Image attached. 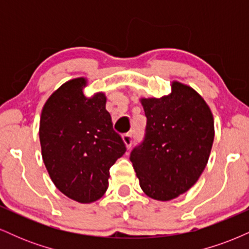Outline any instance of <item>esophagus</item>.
<instances>
[{
	"mask_svg": "<svg viewBox=\"0 0 249 249\" xmlns=\"http://www.w3.org/2000/svg\"><path fill=\"white\" fill-rule=\"evenodd\" d=\"M123 141H124L125 145H126V147L130 148L131 145H132V142H133V136H132V133H125V134H123Z\"/></svg>",
	"mask_w": 249,
	"mask_h": 249,
	"instance_id": "34e87169",
	"label": "esophagus"
}]
</instances>
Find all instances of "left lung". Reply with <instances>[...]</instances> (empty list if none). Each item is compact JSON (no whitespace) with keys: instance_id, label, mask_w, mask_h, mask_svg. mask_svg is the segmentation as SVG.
Here are the masks:
<instances>
[{"instance_id":"left-lung-1","label":"left lung","mask_w":249,"mask_h":249,"mask_svg":"<svg viewBox=\"0 0 249 249\" xmlns=\"http://www.w3.org/2000/svg\"><path fill=\"white\" fill-rule=\"evenodd\" d=\"M144 139L130 160L142 190L167 201L190 190L206 167L214 139V121L206 102L192 88L174 82L172 93L142 98Z\"/></svg>"}]
</instances>
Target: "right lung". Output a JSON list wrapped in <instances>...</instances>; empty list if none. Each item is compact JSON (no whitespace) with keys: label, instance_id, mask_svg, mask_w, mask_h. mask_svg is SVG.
I'll use <instances>...</instances> for the list:
<instances>
[{"label":"right lung","instance_id":"add662e5","mask_svg":"<svg viewBox=\"0 0 249 249\" xmlns=\"http://www.w3.org/2000/svg\"><path fill=\"white\" fill-rule=\"evenodd\" d=\"M85 83L76 78L63 84L45 103L39 122L42 157L51 180L82 204L102 198L110 167L126 152L105 108L104 93L88 98Z\"/></svg>","mask_w":249,"mask_h":249}]
</instances>
